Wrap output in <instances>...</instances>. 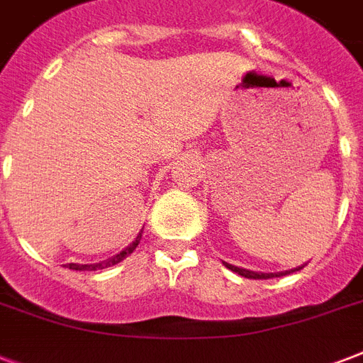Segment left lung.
<instances>
[{"mask_svg": "<svg viewBox=\"0 0 363 363\" xmlns=\"http://www.w3.org/2000/svg\"><path fill=\"white\" fill-rule=\"evenodd\" d=\"M224 265H226L228 269L235 271L238 275L245 277V279H273V277L290 275V271H281V273H256V271H248V269H241V267H235V265L226 264V262H224ZM301 267H303V265H301ZM301 267H298V269H292V271H299Z\"/></svg>", "mask_w": 363, "mask_h": 363, "instance_id": "8db88e82", "label": "left lung"}]
</instances>
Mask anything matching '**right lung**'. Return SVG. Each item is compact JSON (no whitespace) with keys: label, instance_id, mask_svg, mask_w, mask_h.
<instances>
[{"label":"right lung","instance_id":"add662e5","mask_svg":"<svg viewBox=\"0 0 363 363\" xmlns=\"http://www.w3.org/2000/svg\"><path fill=\"white\" fill-rule=\"evenodd\" d=\"M139 241H141V233L137 235V239L133 242H131L130 247H125L124 250H122L121 254H116L115 258L107 259V262H101V264H92V265H81V264H69L67 267L69 269H75V271H96V269H105V267H111V265L118 264V262H122V259L128 256V254H131L133 250H135V247L139 245Z\"/></svg>","mask_w":363,"mask_h":363}]
</instances>
